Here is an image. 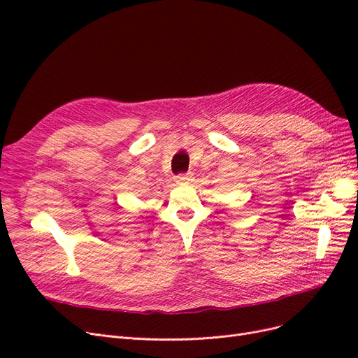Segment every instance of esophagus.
<instances>
[{"label": "esophagus", "instance_id": "esophagus-1", "mask_svg": "<svg viewBox=\"0 0 358 358\" xmlns=\"http://www.w3.org/2000/svg\"><path fill=\"white\" fill-rule=\"evenodd\" d=\"M191 178H192L191 173H183V175H179V176L176 178V182H178V183H188V182L191 180Z\"/></svg>", "mask_w": 358, "mask_h": 358}]
</instances>
